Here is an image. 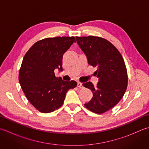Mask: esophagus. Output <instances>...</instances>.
I'll return each mask as SVG.
<instances>
[{
  "instance_id": "esophagus-1",
  "label": "esophagus",
  "mask_w": 149,
  "mask_h": 149,
  "mask_svg": "<svg viewBox=\"0 0 149 149\" xmlns=\"http://www.w3.org/2000/svg\"><path fill=\"white\" fill-rule=\"evenodd\" d=\"M77 86L79 88H83V84H82V83H81L80 82H78V83H77Z\"/></svg>"
}]
</instances>
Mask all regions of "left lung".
Returning <instances> with one entry per match:
<instances>
[{"mask_svg": "<svg viewBox=\"0 0 149 149\" xmlns=\"http://www.w3.org/2000/svg\"><path fill=\"white\" fill-rule=\"evenodd\" d=\"M77 43L86 55L88 64L97 66L99 82L83 84L93 93V97L84 104L93 113L102 114L116 106L127 87V72L124 61L116 47L109 41L97 36L76 37Z\"/></svg>", "mask_w": 149, "mask_h": 149, "instance_id": "obj_1", "label": "left lung"}]
</instances>
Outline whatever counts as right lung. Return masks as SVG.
Returning a JSON list of instances; mask_svg holds the SVG:
<instances>
[{
	"mask_svg": "<svg viewBox=\"0 0 149 149\" xmlns=\"http://www.w3.org/2000/svg\"><path fill=\"white\" fill-rule=\"evenodd\" d=\"M74 43L75 37L48 38L35 43L22 61L19 83L30 103L39 111L47 113L61 107L74 81H64L55 76V69L63 71V56Z\"/></svg>",
	"mask_w": 149,
	"mask_h": 149,
	"instance_id": "1",
	"label": "right lung"
}]
</instances>
